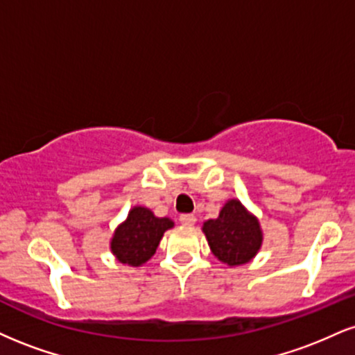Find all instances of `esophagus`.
Returning <instances> with one entry per match:
<instances>
[{
    "mask_svg": "<svg viewBox=\"0 0 355 355\" xmlns=\"http://www.w3.org/2000/svg\"><path fill=\"white\" fill-rule=\"evenodd\" d=\"M180 223L183 226H193L196 223V216L195 215H182Z\"/></svg>",
    "mask_w": 355,
    "mask_h": 355,
    "instance_id": "1",
    "label": "esophagus"
}]
</instances>
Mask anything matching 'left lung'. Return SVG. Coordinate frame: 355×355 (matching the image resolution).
Here are the masks:
<instances>
[{"label": "left lung", "mask_w": 355, "mask_h": 355, "mask_svg": "<svg viewBox=\"0 0 355 355\" xmlns=\"http://www.w3.org/2000/svg\"><path fill=\"white\" fill-rule=\"evenodd\" d=\"M211 253L228 266H240L254 258L263 243V232L254 215L240 200H228L218 218L203 223Z\"/></svg>", "instance_id": "8db88e82"}]
</instances>
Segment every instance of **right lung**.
Here are the masks:
<instances>
[{"label":"right lung","instance_id":"right-lung-1","mask_svg":"<svg viewBox=\"0 0 355 355\" xmlns=\"http://www.w3.org/2000/svg\"><path fill=\"white\" fill-rule=\"evenodd\" d=\"M170 228H173L170 218H159L148 208L134 207L114 232L110 251L122 264L142 266L155 254L162 236Z\"/></svg>","mask_w":355,"mask_h":355}]
</instances>
